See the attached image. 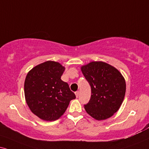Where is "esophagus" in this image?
Returning a JSON list of instances; mask_svg holds the SVG:
<instances>
[{
    "label": "esophagus",
    "mask_w": 149,
    "mask_h": 149,
    "mask_svg": "<svg viewBox=\"0 0 149 149\" xmlns=\"http://www.w3.org/2000/svg\"><path fill=\"white\" fill-rule=\"evenodd\" d=\"M75 94H76V97H78V96H79V91H76V93H75Z\"/></svg>",
    "instance_id": "esophagus-1"
}]
</instances>
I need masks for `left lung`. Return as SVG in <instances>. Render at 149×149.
<instances>
[{
  "label": "left lung",
  "mask_w": 149,
  "mask_h": 149,
  "mask_svg": "<svg viewBox=\"0 0 149 149\" xmlns=\"http://www.w3.org/2000/svg\"><path fill=\"white\" fill-rule=\"evenodd\" d=\"M81 71L91 88V98L84 105L86 113L97 120L111 118L125 98V78L116 68L102 61L82 66Z\"/></svg>",
  "instance_id": "obj_1"
}]
</instances>
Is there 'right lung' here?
Masks as SVG:
<instances>
[{
    "mask_svg": "<svg viewBox=\"0 0 149 149\" xmlns=\"http://www.w3.org/2000/svg\"><path fill=\"white\" fill-rule=\"evenodd\" d=\"M65 70L61 63L48 61L36 65L27 74L24 84L26 102L33 114L54 121L64 114L76 95L61 78Z\"/></svg>",
    "mask_w": 149,
    "mask_h": 149,
    "instance_id": "1",
    "label": "right lung"
}]
</instances>
